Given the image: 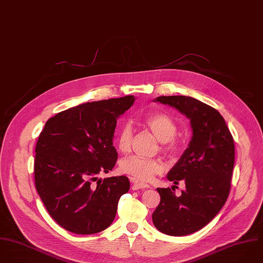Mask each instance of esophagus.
Segmentation results:
<instances>
[{"mask_svg": "<svg viewBox=\"0 0 263 263\" xmlns=\"http://www.w3.org/2000/svg\"><path fill=\"white\" fill-rule=\"evenodd\" d=\"M151 186L148 184L138 182V181H132V190H138V189H147Z\"/></svg>", "mask_w": 263, "mask_h": 263, "instance_id": "34e87169", "label": "esophagus"}]
</instances>
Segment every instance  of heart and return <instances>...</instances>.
Here are the masks:
<instances>
[{"label": "heart", "mask_w": 263, "mask_h": 263, "mask_svg": "<svg viewBox=\"0 0 263 263\" xmlns=\"http://www.w3.org/2000/svg\"><path fill=\"white\" fill-rule=\"evenodd\" d=\"M143 124L151 129L155 136L161 142V148L167 153H175L179 144L175 139L177 133V124L175 120L167 114L162 111H155L143 119ZM133 139L132 127L129 124H124L117 136L118 148L126 153L130 149ZM121 171L141 181H151L156 175L160 174L164 164L159 158H149L130 156L121 161Z\"/></svg>", "instance_id": "1"}]
</instances>
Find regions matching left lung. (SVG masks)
<instances>
[{"mask_svg": "<svg viewBox=\"0 0 263 263\" xmlns=\"http://www.w3.org/2000/svg\"><path fill=\"white\" fill-rule=\"evenodd\" d=\"M155 102L177 108L189 120L192 138L188 148L167 173V180L186 189L180 196L158 188L160 202L153 213L159 232L186 236L206 226L226 203L235 162L233 136L222 116L212 106L185 96L158 97Z\"/></svg>", "mask_w": 263, "mask_h": 263, "instance_id": "obj_1", "label": "left lung"}]
</instances>
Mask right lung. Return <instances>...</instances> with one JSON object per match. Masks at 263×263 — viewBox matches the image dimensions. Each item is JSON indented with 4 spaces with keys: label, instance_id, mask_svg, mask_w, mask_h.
<instances>
[{
    "label": "right lung",
    "instance_id": "right-lung-1",
    "mask_svg": "<svg viewBox=\"0 0 263 263\" xmlns=\"http://www.w3.org/2000/svg\"><path fill=\"white\" fill-rule=\"evenodd\" d=\"M134 102L133 96H127L70 107L50 118L41 132L35 187L50 215L65 230L90 235L112 222L130 182L125 176L97 181V175L115 166L117 119Z\"/></svg>",
    "mask_w": 263,
    "mask_h": 263
}]
</instances>
